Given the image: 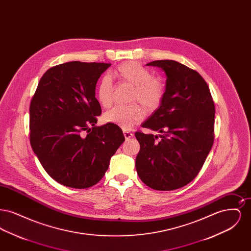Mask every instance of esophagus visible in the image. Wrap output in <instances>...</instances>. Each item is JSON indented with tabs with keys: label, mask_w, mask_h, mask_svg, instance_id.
<instances>
[{
	"label": "esophagus",
	"mask_w": 251,
	"mask_h": 251,
	"mask_svg": "<svg viewBox=\"0 0 251 251\" xmlns=\"http://www.w3.org/2000/svg\"><path fill=\"white\" fill-rule=\"evenodd\" d=\"M123 133H124V137H125V139H130L131 137L133 136V133L131 132V131H123Z\"/></svg>",
	"instance_id": "34e87169"
}]
</instances>
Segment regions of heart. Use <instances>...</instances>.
<instances>
[{
	"label": "heart",
	"instance_id": "heart-1",
	"mask_svg": "<svg viewBox=\"0 0 251 251\" xmlns=\"http://www.w3.org/2000/svg\"><path fill=\"white\" fill-rule=\"evenodd\" d=\"M111 79H116L121 84H128L133 88L131 102H139L144 107L153 110L158 107L165 95V86L162 81L152 77V73L136 61H128L120 64L109 73ZM113 85L108 77L101 79L97 87V99L102 107H110L113 103ZM144 118V110L140 105L133 104L128 107H116L104 115L107 123H113L124 130H131Z\"/></svg>",
	"mask_w": 251,
	"mask_h": 251
}]
</instances>
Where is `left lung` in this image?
I'll use <instances>...</instances> for the list:
<instances>
[{"label":"left lung","mask_w":251,"mask_h":251,"mask_svg":"<svg viewBox=\"0 0 251 251\" xmlns=\"http://www.w3.org/2000/svg\"><path fill=\"white\" fill-rule=\"evenodd\" d=\"M167 76L164 99L142 123L160 134L135 132L139 178L149 187L171 191L188 184L201 169L214 143L215 103L199 72L174 60L147 64Z\"/></svg>","instance_id":"8db88e82"}]
</instances>
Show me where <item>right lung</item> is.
Masks as SVG:
<instances>
[{
    "label": "right lung",
    "instance_id": "obj_1",
    "mask_svg": "<svg viewBox=\"0 0 251 251\" xmlns=\"http://www.w3.org/2000/svg\"><path fill=\"white\" fill-rule=\"evenodd\" d=\"M111 64L72 61L41 77L30 104V143L60 184L76 189L98 183L125 137L116 124L96 126L101 108L96 84Z\"/></svg>",
    "mask_w": 251,
    "mask_h": 251
}]
</instances>
